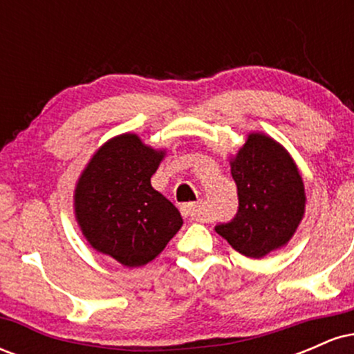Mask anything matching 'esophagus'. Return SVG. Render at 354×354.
I'll list each match as a JSON object with an SVG mask.
<instances>
[{
	"mask_svg": "<svg viewBox=\"0 0 354 354\" xmlns=\"http://www.w3.org/2000/svg\"><path fill=\"white\" fill-rule=\"evenodd\" d=\"M183 216L191 221H203V205L201 203H188L183 206Z\"/></svg>",
	"mask_w": 354,
	"mask_h": 354,
	"instance_id": "esophagus-1",
	"label": "esophagus"
}]
</instances>
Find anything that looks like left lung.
<instances>
[{
    "instance_id": "8db88e82",
    "label": "left lung",
    "mask_w": 354,
    "mask_h": 354,
    "mask_svg": "<svg viewBox=\"0 0 354 354\" xmlns=\"http://www.w3.org/2000/svg\"><path fill=\"white\" fill-rule=\"evenodd\" d=\"M238 188V211L214 226L238 253L263 258L286 245L304 213V186L298 168L281 145L253 133L231 161Z\"/></svg>"
}]
</instances>
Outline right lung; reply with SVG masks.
I'll return each instance as SVG.
<instances>
[{
    "instance_id": "1",
    "label": "right lung",
    "mask_w": 354,
    "mask_h": 354,
    "mask_svg": "<svg viewBox=\"0 0 354 354\" xmlns=\"http://www.w3.org/2000/svg\"><path fill=\"white\" fill-rule=\"evenodd\" d=\"M163 151L136 135H121L101 146L75 191L76 218L100 253L136 268L156 258L183 219L171 201L151 186Z\"/></svg>"
}]
</instances>
